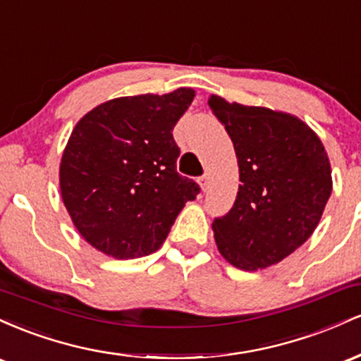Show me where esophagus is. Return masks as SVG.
Listing matches in <instances>:
<instances>
[{
  "instance_id": "obj_1",
  "label": "esophagus",
  "mask_w": 361,
  "mask_h": 361,
  "mask_svg": "<svg viewBox=\"0 0 361 361\" xmlns=\"http://www.w3.org/2000/svg\"><path fill=\"white\" fill-rule=\"evenodd\" d=\"M198 183H200V186H202V190H207V186H209V175H204L200 178V180H198Z\"/></svg>"
}]
</instances>
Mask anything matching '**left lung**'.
<instances>
[{
  "label": "left lung",
  "mask_w": 361,
  "mask_h": 361,
  "mask_svg": "<svg viewBox=\"0 0 361 361\" xmlns=\"http://www.w3.org/2000/svg\"><path fill=\"white\" fill-rule=\"evenodd\" d=\"M239 166L238 197L212 231L222 258L244 271L280 263L316 231L333 190L319 135L287 111L229 103L210 94Z\"/></svg>",
  "instance_id": "left-lung-1"
}]
</instances>
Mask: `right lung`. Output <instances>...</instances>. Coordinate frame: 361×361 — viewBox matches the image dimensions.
<instances>
[{
    "mask_svg": "<svg viewBox=\"0 0 361 361\" xmlns=\"http://www.w3.org/2000/svg\"><path fill=\"white\" fill-rule=\"evenodd\" d=\"M195 90L103 102L73 128L59 164L66 210L86 243L115 259L157 251L198 185L176 173L173 128Z\"/></svg>",
    "mask_w": 361,
    "mask_h": 361,
    "instance_id": "right-lung-1",
    "label": "right lung"
}]
</instances>
